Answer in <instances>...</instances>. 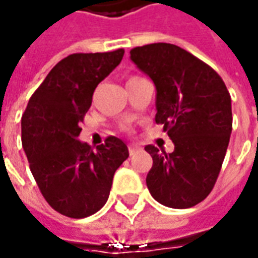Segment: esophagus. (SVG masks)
<instances>
[{
    "label": "esophagus",
    "instance_id": "obj_1",
    "mask_svg": "<svg viewBox=\"0 0 258 258\" xmlns=\"http://www.w3.org/2000/svg\"><path fill=\"white\" fill-rule=\"evenodd\" d=\"M137 151H138V147H137V145H134V144H130V145H128L130 155H134Z\"/></svg>",
    "mask_w": 258,
    "mask_h": 258
}]
</instances>
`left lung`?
Returning <instances> with one entry per match:
<instances>
[{"instance_id":"left-lung-1","label":"left lung","mask_w":258,"mask_h":258,"mask_svg":"<svg viewBox=\"0 0 258 258\" xmlns=\"http://www.w3.org/2000/svg\"><path fill=\"white\" fill-rule=\"evenodd\" d=\"M137 68L157 87L155 122L172 140L166 154L154 145L147 186L164 206L188 209L202 202L216 183L232 134V100L209 64L172 43L130 50Z\"/></svg>"}]
</instances>
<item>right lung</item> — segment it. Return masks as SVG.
Masks as SVG:
<instances>
[{
	"instance_id": "obj_1",
	"label": "right lung",
	"mask_w": 258,
	"mask_h": 258,
	"mask_svg": "<svg viewBox=\"0 0 258 258\" xmlns=\"http://www.w3.org/2000/svg\"><path fill=\"white\" fill-rule=\"evenodd\" d=\"M122 56L124 49L64 57L35 90L22 115L31 172L46 202L64 216L83 219L101 209L114 172L128 158L127 145L117 137L106 138L96 151L78 140L94 89Z\"/></svg>"
}]
</instances>
